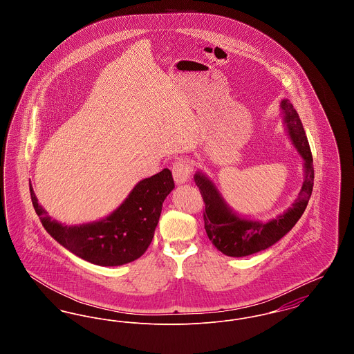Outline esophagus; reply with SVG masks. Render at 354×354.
<instances>
[{
    "mask_svg": "<svg viewBox=\"0 0 354 354\" xmlns=\"http://www.w3.org/2000/svg\"><path fill=\"white\" fill-rule=\"evenodd\" d=\"M191 171H192V166H191V162L185 158H182L179 160H176L174 165H172V176H174V180L176 185H183L189 175H191Z\"/></svg>",
    "mask_w": 354,
    "mask_h": 354,
    "instance_id": "34e87169",
    "label": "esophagus"
}]
</instances>
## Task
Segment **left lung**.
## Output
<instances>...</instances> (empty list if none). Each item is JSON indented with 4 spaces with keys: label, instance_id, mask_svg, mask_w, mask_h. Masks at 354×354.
<instances>
[{
    "label": "left lung",
    "instance_id": "left-lung-1",
    "mask_svg": "<svg viewBox=\"0 0 354 354\" xmlns=\"http://www.w3.org/2000/svg\"><path fill=\"white\" fill-rule=\"evenodd\" d=\"M280 109L284 117L286 131L292 145L300 153L304 162V182L297 199L283 212L270 221L248 219L235 212L218 187L202 171H196L194 180L201 189L203 201L205 203L204 211V228L208 239L220 252L243 257L253 253L264 251L277 243L295 227L303 216L313 189V158L308 138L304 131L303 123L297 111L288 100H283Z\"/></svg>",
    "mask_w": 354,
    "mask_h": 354
}]
</instances>
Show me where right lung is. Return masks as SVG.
Here are the masks:
<instances>
[{
	"label": "right lung",
	"mask_w": 354,
	"mask_h": 354,
	"mask_svg": "<svg viewBox=\"0 0 354 354\" xmlns=\"http://www.w3.org/2000/svg\"><path fill=\"white\" fill-rule=\"evenodd\" d=\"M30 187L34 209L48 234L86 261L101 267H118L139 259L149 245L162 205L175 188L172 174L162 169L136 183L124 202L104 219L80 225H65L51 219Z\"/></svg>",
	"instance_id": "obj_1"
}]
</instances>
